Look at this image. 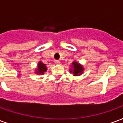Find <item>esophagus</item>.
Returning a JSON list of instances; mask_svg holds the SVG:
<instances>
[{
	"label": "esophagus",
	"instance_id": "34e87169",
	"mask_svg": "<svg viewBox=\"0 0 123 123\" xmlns=\"http://www.w3.org/2000/svg\"><path fill=\"white\" fill-rule=\"evenodd\" d=\"M55 64H60V62H61V61H60L59 60H55Z\"/></svg>",
	"mask_w": 123,
	"mask_h": 123
}]
</instances>
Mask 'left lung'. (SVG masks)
Segmentation results:
<instances>
[{
    "label": "left lung",
    "mask_w": 123,
    "mask_h": 123,
    "mask_svg": "<svg viewBox=\"0 0 123 123\" xmlns=\"http://www.w3.org/2000/svg\"><path fill=\"white\" fill-rule=\"evenodd\" d=\"M72 65H73V70L71 69L70 72H73V74L74 76H78L80 75L84 70V68L82 67L80 65V64H78V62H72Z\"/></svg>",
    "instance_id": "8db88e82"
}]
</instances>
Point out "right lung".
I'll return each mask as SVG.
<instances>
[{
    "label": "right lung",
    "mask_w": 123,
    "mask_h": 123,
    "mask_svg": "<svg viewBox=\"0 0 123 123\" xmlns=\"http://www.w3.org/2000/svg\"><path fill=\"white\" fill-rule=\"evenodd\" d=\"M46 70H47V67H45V64H43L41 62H40L38 64V68L36 70V73L37 74H43Z\"/></svg>",
    "instance_id": "add662e5"
}]
</instances>
